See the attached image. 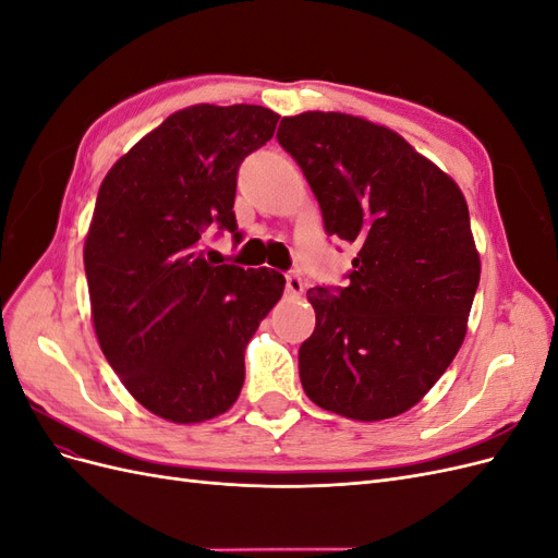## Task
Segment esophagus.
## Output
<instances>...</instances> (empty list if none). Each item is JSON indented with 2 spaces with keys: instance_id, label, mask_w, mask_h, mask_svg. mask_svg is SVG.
<instances>
[{
  "instance_id": "obj_1",
  "label": "esophagus",
  "mask_w": 558,
  "mask_h": 558,
  "mask_svg": "<svg viewBox=\"0 0 558 558\" xmlns=\"http://www.w3.org/2000/svg\"><path fill=\"white\" fill-rule=\"evenodd\" d=\"M286 291H289L291 295H302V291H305V283H302V277L291 272L286 275Z\"/></svg>"
}]
</instances>
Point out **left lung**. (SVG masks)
I'll return each mask as SVG.
<instances>
[{
  "label": "left lung",
  "mask_w": 558,
  "mask_h": 558,
  "mask_svg": "<svg viewBox=\"0 0 558 558\" xmlns=\"http://www.w3.org/2000/svg\"><path fill=\"white\" fill-rule=\"evenodd\" d=\"M330 238L356 244L344 289L307 291L316 328L298 363L318 408L391 418L424 398L459 353L480 286L465 197L400 134L359 116L281 118Z\"/></svg>",
  "instance_id": "8db88e82"
}]
</instances>
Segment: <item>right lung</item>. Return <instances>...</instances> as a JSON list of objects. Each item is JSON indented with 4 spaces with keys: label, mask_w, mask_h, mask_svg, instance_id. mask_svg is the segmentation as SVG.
Segmentation results:
<instances>
[{
    "label": "right lung",
    "mask_w": 558,
    "mask_h": 558,
    "mask_svg": "<svg viewBox=\"0 0 558 558\" xmlns=\"http://www.w3.org/2000/svg\"><path fill=\"white\" fill-rule=\"evenodd\" d=\"M279 116L256 105L172 113L99 185L83 246L93 326L113 373L148 412L199 424L232 408L244 351L283 293L275 269L207 260L202 238L230 230L242 160Z\"/></svg>",
    "instance_id": "add662e5"
}]
</instances>
